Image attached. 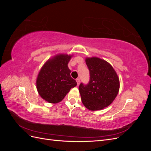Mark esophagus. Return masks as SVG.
I'll use <instances>...</instances> for the list:
<instances>
[{"label":"esophagus","instance_id":"esophagus-1","mask_svg":"<svg viewBox=\"0 0 151 151\" xmlns=\"http://www.w3.org/2000/svg\"><path fill=\"white\" fill-rule=\"evenodd\" d=\"M76 82H77V86H79V84H80V79H76Z\"/></svg>","mask_w":151,"mask_h":151}]
</instances>
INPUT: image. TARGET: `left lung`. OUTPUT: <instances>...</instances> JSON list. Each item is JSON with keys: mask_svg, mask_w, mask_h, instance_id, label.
<instances>
[{"mask_svg": "<svg viewBox=\"0 0 151 151\" xmlns=\"http://www.w3.org/2000/svg\"><path fill=\"white\" fill-rule=\"evenodd\" d=\"M90 80L87 85L79 87L81 101L91 111L101 110L115 99L120 89V80L113 67L98 57H86Z\"/></svg>", "mask_w": 151, "mask_h": 151, "instance_id": "left-lung-1", "label": "left lung"}]
</instances>
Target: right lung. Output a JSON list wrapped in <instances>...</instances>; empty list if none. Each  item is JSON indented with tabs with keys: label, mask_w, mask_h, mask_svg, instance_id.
Here are the masks:
<instances>
[{
	"label": "right lung",
	"mask_w": 151,
	"mask_h": 151,
	"mask_svg": "<svg viewBox=\"0 0 151 151\" xmlns=\"http://www.w3.org/2000/svg\"><path fill=\"white\" fill-rule=\"evenodd\" d=\"M72 55L57 54L45 63L36 78L39 95L50 103H58L65 98L71 88L77 86L68 67Z\"/></svg>",
	"instance_id": "right-lung-1"
}]
</instances>
